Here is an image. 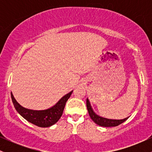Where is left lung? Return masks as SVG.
<instances>
[{
	"instance_id": "left-lung-1",
	"label": "left lung",
	"mask_w": 152,
	"mask_h": 152,
	"mask_svg": "<svg viewBox=\"0 0 152 152\" xmlns=\"http://www.w3.org/2000/svg\"><path fill=\"white\" fill-rule=\"evenodd\" d=\"M86 107L88 109V114H89L91 118L95 122L96 124L99 126H104V127H112V126H118L119 124L126 121L129 117H126L123 119H110V118H106L102 117V116H99L96 114L94 111L93 109H92L91 106L90 102L88 99H86Z\"/></svg>"
}]
</instances>
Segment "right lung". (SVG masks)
<instances>
[{"mask_svg":"<svg viewBox=\"0 0 152 152\" xmlns=\"http://www.w3.org/2000/svg\"><path fill=\"white\" fill-rule=\"evenodd\" d=\"M73 91L66 94L55 105L45 110H32L23 107L15 100L11 92V99L15 110L23 117L33 124L39 127H49L55 124L62 116L66 103L70 98Z\"/></svg>","mask_w":152,"mask_h":152,"instance_id":"obj_1","label":"right lung"}]
</instances>
